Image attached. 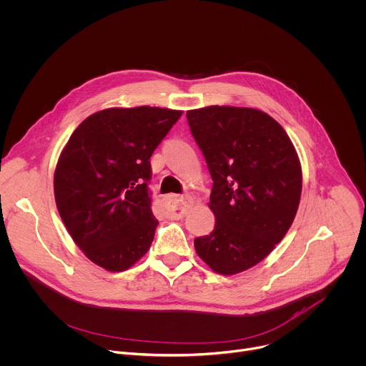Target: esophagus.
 Segmentation results:
<instances>
[{
	"mask_svg": "<svg viewBox=\"0 0 366 366\" xmlns=\"http://www.w3.org/2000/svg\"><path fill=\"white\" fill-rule=\"evenodd\" d=\"M191 204L192 198L189 195H169L164 201V209L168 215L181 218L184 217Z\"/></svg>",
	"mask_w": 366,
	"mask_h": 366,
	"instance_id": "obj_1",
	"label": "esophagus"
}]
</instances>
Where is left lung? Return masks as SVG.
Wrapping results in <instances>:
<instances>
[{
    "instance_id": "obj_1",
    "label": "left lung",
    "mask_w": 366,
    "mask_h": 366,
    "mask_svg": "<svg viewBox=\"0 0 366 366\" xmlns=\"http://www.w3.org/2000/svg\"><path fill=\"white\" fill-rule=\"evenodd\" d=\"M214 185L215 227L194 241L219 275L244 272L268 257L291 228L302 192V168L285 129L267 112L228 105L187 111Z\"/></svg>"
}]
</instances>
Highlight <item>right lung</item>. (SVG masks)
Segmentation results:
<instances>
[{
    "label": "right lung",
    "instance_id": "add662e5",
    "mask_svg": "<svg viewBox=\"0 0 366 366\" xmlns=\"http://www.w3.org/2000/svg\"><path fill=\"white\" fill-rule=\"evenodd\" d=\"M182 111L107 108L85 118L59 154L54 195L76 247L95 265L122 272L149 249L158 221L151 209L149 158Z\"/></svg>",
    "mask_w": 366,
    "mask_h": 366
}]
</instances>
